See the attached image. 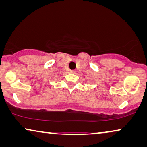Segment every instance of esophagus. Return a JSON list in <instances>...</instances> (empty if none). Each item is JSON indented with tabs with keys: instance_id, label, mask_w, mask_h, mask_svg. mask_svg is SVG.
Here are the masks:
<instances>
[{
	"instance_id": "34e87169",
	"label": "esophagus",
	"mask_w": 147,
	"mask_h": 147,
	"mask_svg": "<svg viewBox=\"0 0 147 147\" xmlns=\"http://www.w3.org/2000/svg\"><path fill=\"white\" fill-rule=\"evenodd\" d=\"M71 73H73V74H74V73H76V70H71Z\"/></svg>"
}]
</instances>
